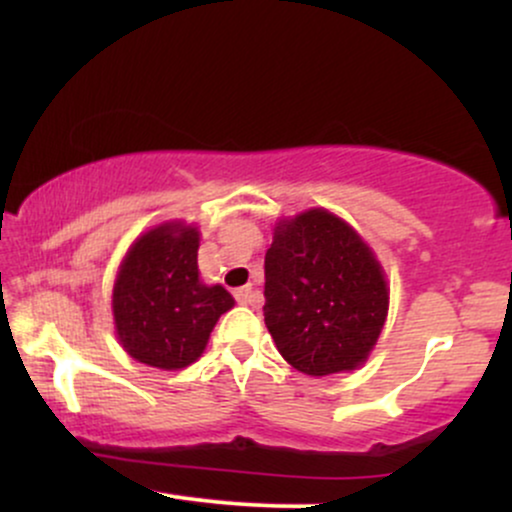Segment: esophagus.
<instances>
[{"label":"esophagus","mask_w":512,"mask_h":512,"mask_svg":"<svg viewBox=\"0 0 512 512\" xmlns=\"http://www.w3.org/2000/svg\"><path fill=\"white\" fill-rule=\"evenodd\" d=\"M236 301L240 305H260L262 303V293L255 291L252 286H240V289L233 291Z\"/></svg>","instance_id":"34e87169"}]
</instances>
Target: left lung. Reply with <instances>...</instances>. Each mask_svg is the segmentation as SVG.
<instances>
[{
  "mask_svg": "<svg viewBox=\"0 0 512 512\" xmlns=\"http://www.w3.org/2000/svg\"><path fill=\"white\" fill-rule=\"evenodd\" d=\"M387 303L383 267L349 223L327 209L276 223L264 255V325L293 368L322 378L361 366Z\"/></svg>",
  "mask_w": 512,
  "mask_h": 512,
  "instance_id": "left-lung-1",
  "label": "left lung"
}]
</instances>
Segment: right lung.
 I'll use <instances>...</instances> for the list:
<instances>
[{
    "instance_id": "right-lung-1",
    "label": "right lung",
    "mask_w": 512,
    "mask_h": 512,
    "mask_svg": "<svg viewBox=\"0 0 512 512\" xmlns=\"http://www.w3.org/2000/svg\"><path fill=\"white\" fill-rule=\"evenodd\" d=\"M199 231L161 223L134 240L117 272L113 317L120 344L134 361L178 370L207 349L219 317L233 308L223 286H207L197 269Z\"/></svg>"
}]
</instances>
